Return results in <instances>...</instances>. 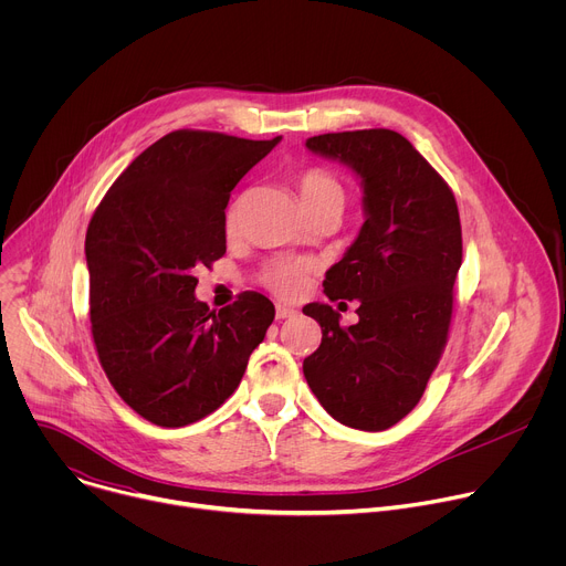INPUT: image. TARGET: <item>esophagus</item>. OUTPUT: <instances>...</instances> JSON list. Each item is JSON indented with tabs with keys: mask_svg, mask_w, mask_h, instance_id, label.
<instances>
[{
	"mask_svg": "<svg viewBox=\"0 0 566 566\" xmlns=\"http://www.w3.org/2000/svg\"><path fill=\"white\" fill-rule=\"evenodd\" d=\"M295 315H297V311L291 308V306H286V304H277V306H275V317H277V319H289V317H295Z\"/></svg>",
	"mask_w": 566,
	"mask_h": 566,
	"instance_id": "34e87169",
	"label": "esophagus"
}]
</instances>
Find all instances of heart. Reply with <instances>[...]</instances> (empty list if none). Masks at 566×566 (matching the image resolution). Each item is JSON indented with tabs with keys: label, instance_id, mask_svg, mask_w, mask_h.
Returning a JSON list of instances; mask_svg holds the SVG:
<instances>
[{
	"label": "heart",
	"instance_id": "obj_1",
	"mask_svg": "<svg viewBox=\"0 0 566 566\" xmlns=\"http://www.w3.org/2000/svg\"><path fill=\"white\" fill-rule=\"evenodd\" d=\"M297 195L302 201L304 212L319 208V206H340L345 201V190L340 186V181L322 168H308L300 175L297 179ZM237 219V208H232L228 212V226H234ZM311 273V264L306 260H282V262H273L266 273H264V282L280 295L284 297H293L297 295L304 284L306 277Z\"/></svg>",
	"mask_w": 566,
	"mask_h": 566
}]
</instances>
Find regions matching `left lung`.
Here are the masks:
<instances>
[{
  "instance_id": "left-lung-1",
  "label": "left lung",
  "mask_w": 566,
  "mask_h": 566,
  "mask_svg": "<svg viewBox=\"0 0 566 566\" xmlns=\"http://www.w3.org/2000/svg\"><path fill=\"white\" fill-rule=\"evenodd\" d=\"M306 147L356 172L365 223L327 271L329 300H358V322L311 302L322 327L304 378L343 426L380 432L415 410L448 343L461 223L452 190L415 145L391 129L306 138Z\"/></svg>"
}]
</instances>
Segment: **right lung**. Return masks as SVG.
<instances>
[{"instance_id": "1", "label": "right lung", "mask_w": 566, "mask_h": 566, "mask_svg": "<svg viewBox=\"0 0 566 566\" xmlns=\"http://www.w3.org/2000/svg\"><path fill=\"white\" fill-rule=\"evenodd\" d=\"M280 138L170 132L132 160L90 221L96 352L118 396L154 426L214 412L275 317L255 291L210 311L195 297V271L226 253L230 192Z\"/></svg>"}]
</instances>
